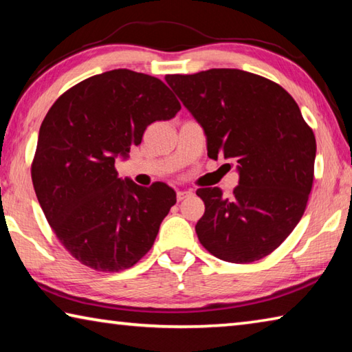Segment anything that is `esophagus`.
<instances>
[{"instance_id":"esophagus-1","label":"esophagus","mask_w":352,"mask_h":352,"mask_svg":"<svg viewBox=\"0 0 352 352\" xmlns=\"http://www.w3.org/2000/svg\"><path fill=\"white\" fill-rule=\"evenodd\" d=\"M190 195H192V190H178V192H177V200L182 201L184 199L190 197Z\"/></svg>"}]
</instances>
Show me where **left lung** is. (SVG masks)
Wrapping results in <instances>:
<instances>
[{
	"instance_id": "1",
	"label": "left lung",
	"mask_w": 352,
	"mask_h": 352,
	"mask_svg": "<svg viewBox=\"0 0 352 352\" xmlns=\"http://www.w3.org/2000/svg\"><path fill=\"white\" fill-rule=\"evenodd\" d=\"M166 82L206 136L208 157L234 158L231 197L200 188L199 241L216 258L247 264L270 254L305 214L317 142L294 98L265 77L214 68Z\"/></svg>"
}]
</instances>
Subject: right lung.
Instances as JSON below:
<instances>
[{
  "label": "right lung",
  "mask_w": 352,
  "mask_h": 352,
  "mask_svg": "<svg viewBox=\"0 0 352 352\" xmlns=\"http://www.w3.org/2000/svg\"><path fill=\"white\" fill-rule=\"evenodd\" d=\"M180 109L157 77L111 69L69 88L46 113L34 189L58 241L83 265L121 272L152 248L175 190L162 182L142 188L122 180L115 162L141 144L147 126Z\"/></svg>",
  "instance_id": "1"
}]
</instances>
